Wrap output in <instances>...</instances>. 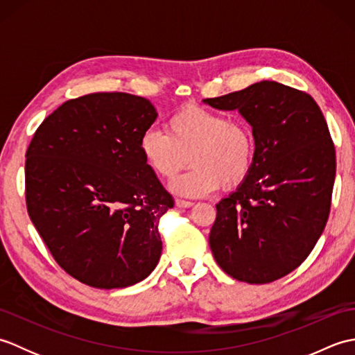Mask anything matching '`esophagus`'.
Wrapping results in <instances>:
<instances>
[{
	"mask_svg": "<svg viewBox=\"0 0 355 355\" xmlns=\"http://www.w3.org/2000/svg\"><path fill=\"white\" fill-rule=\"evenodd\" d=\"M175 205H177V207H191L193 202L192 201H187V200H182V198H177L175 200Z\"/></svg>",
	"mask_w": 355,
	"mask_h": 355,
	"instance_id": "1",
	"label": "esophagus"
}]
</instances>
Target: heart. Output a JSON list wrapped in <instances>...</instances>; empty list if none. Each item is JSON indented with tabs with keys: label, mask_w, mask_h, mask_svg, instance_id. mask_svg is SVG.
<instances>
[{
	"label": "heart",
	"mask_w": 355,
	"mask_h": 355,
	"mask_svg": "<svg viewBox=\"0 0 355 355\" xmlns=\"http://www.w3.org/2000/svg\"><path fill=\"white\" fill-rule=\"evenodd\" d=\"M143 162L157 177L171 180L192 163L183 177L172 183L173 192L201 197L218 187L233 189L250 175L256 155L252 126L238 117L186 105L166 119L164 132L148 128L139 139Z\"/></svg>",
	"instance_id": "obj_1"
}]
</instances>
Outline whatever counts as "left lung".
<instances>
[{"label": "left lung", "instance_id": "8db88e82", "mask_svg": "<svg viewBox=\"0 0 355 355\" xmlns=\"http://www.w3.org/2000/svg\"><path fill=\"white\" fill-rule=\"evenodd\" d=\"M205 103L238 110L253 128L250 175L216 205L209 244L225 273L247 284L286 276L325 229L336 178V148L310 94L262 80Z\"/></svg>", "mask_w": 355, "mask_h": 355}]
</instances>
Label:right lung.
<instances>
[{
    "mask_svg": "<svg viewBox=\"0 0 355 355\" xmlns=\"http://www.w3.org/2000/svg\"><path fill=\"white\" fill-rule=\"evenodd\" d=\"M157 111L145 97L93 93L37 126L26 154L30 220L67 273L94 288H123L162 254L160 218L172 195L139 150Z\"/></svg>",
    "mask_w": 355,
    "mask_h": 355,
    "instance_id": "obj_1",
    "label": "right lung"
}]
</instances>
